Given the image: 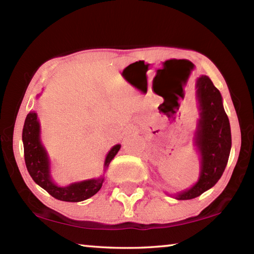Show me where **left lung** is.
<instances>
[{
    "mask_svg": "<svg viewBox=\"0 0 254 254\" xmlns=\"http://www.w3.org/2000/svg\"><path fill=\"white\" fill-rule=\"evenodd\" d=\"M196 88L200 113L194 140L200 154V174L194 186L175 195L179 200L198 197L218 182L225 170L232 145L230 121L220 91L205 75L197 78Z\"/></svg>",
    "mask_w": 254,
    "mask_h": 254,
    "instance_id": "left-lung-1",
    "label": "left lung"
}]
</instances>
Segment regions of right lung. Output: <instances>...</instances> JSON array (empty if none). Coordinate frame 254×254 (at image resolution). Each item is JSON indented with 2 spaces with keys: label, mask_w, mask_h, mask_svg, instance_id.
<instances>
[{
  "label": "right lung",
  "mask_w": 254,
  "mask_h": 254,
  "mask_svg": "<svg viewBox=\"0 0 254 254\" xmlns=\"http://www.w3.org/2000/svg\"><path fill=\"white\" fill-rule=\"evenodd\" d=\"M39 97V95H38ZM25 166L34 183L39 185L55 197L64 201H81L89 198L100 190L104 178L88 179L72 183L68 186L60 187L56 185L50 176V160L40 140V123L36 112H30L24 121L22 131ZM121 144H117L106 154L104 168L109 167L112 159L119 152Z\"/></svg>",
  "instance_id": "1"
}]
</instances>
